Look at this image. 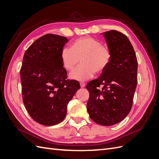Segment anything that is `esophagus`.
Returning <instances> with one entry per match:
<instances>
[{
    "label": "esophagus",
    "mask_w": 159,
    "mask_h": 159,
    "mask_svg": "<svg viewBox=\"0 0 159 159\" xmlns=\"http://www.w3.org/2000/svg\"><path fill=\"white\" fill-rule=\"evenodd\" d=\"M80 87H81V88H85V84L84 83V82H80Z\"/></svg>",
    "instance_id": "obj_1"
}]
</instances>
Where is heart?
Instances as JSON below:
<instances>
[{
  "label": "heart",
  "mask_w": 159,
  "mask_h": 159,
  "mask_svg": "<svg viewBox=\"0 0 159 159\" xmlns=\"http://www.w3.org/2000/svg\"><path fill=\"white\" fill-rule=\"evenodd\" d=\"M111 57V52L107 47L89 36L75 40L71 48H64L60 54L62 66L68 71L73 70L81 60V64L70 75L71 80L77 81L89 80L95 72L103 73L108 68Z\"/></svg>",
  "instance_id": "heart-1"
}]
</instances>
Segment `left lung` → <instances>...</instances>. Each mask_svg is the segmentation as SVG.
I'll list each match as a JSON object with an SVG mask.
<instances>
[{"mask_svg": "<svg viewBox=\"0 0 159 159\" xmlns=\"http://www.w3.org/2000/svg\"><path fill=\"white\" fill-rule=\"evenodd\" d=\"M102 34L111 52V60L107 70L86 86L89 93L87 109L94 122L111 126L121 122L131 111L138 64L133 47L125 35L117 30Z\"/></svg>", "mask_w": 159, "mask_h": 159, "instance_id": "obj_1", "label": "left lung"}]
</instances>
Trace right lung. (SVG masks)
<instances>
[{"mask_svg":"<svg viewBox=\"0 0 159 159\" xmlns=\"http://www.w3.org/2000/svg\"><path fill=\"white\" fill-rule=\"evenodd\" d=\"M68 38L47 34L25 52L20 71L24 104L30 117L43 125L61 123L67 105L79 89L78 81L67 80L60 54Z\"/></svg>","mask_w":159,"mask_h":159,"instance_id":"add662e5","label":"right lung"}]
</instances>
